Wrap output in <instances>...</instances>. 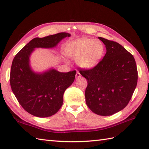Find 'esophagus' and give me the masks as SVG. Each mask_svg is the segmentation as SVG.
Listing matches in <instances>:
<instances>
[{
  "instance_id": "obj_1",
  "label": "esophagus",
  "mask_w": 149,
  "mask_h": 149,
  "mask_svg": "<svg viewBox=\"0 0 149 149\" xmlns=\"http://www.w3.org/2000/svg\"><path fill=\"white\" fill-rule=\"evenodd\" d=\"M81 77V74H80V73L79 72H77L76 75H75V77H76V78H79V77Z\"/></svg>"
}]
</instances>
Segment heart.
Wrapping results in <instances>:
<instances>
[{"label":"heart","mask_w":149,"mask_h":149,"mask_svg":"<svg viewBox=\"0 0 149 149\" xmlns=\"http://www.w3.org/2000/svg\"><path fill=\"white\" fill-rule=\"evenodd\" d=\"M104 47L100 41L90 38H81L67 44L65 54L77 61L81 67L90 69L98 65L104 54Z\"/></svg>","instance_id":"b5f03b06"}]
</instances>
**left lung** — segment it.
<instances>
[{
    "label": "left lung",
    "instance_id": "8db88e82",
    "mask_svg": "<svg viewBox=\"0 0 149 149\" xmlns=\"http://www.w3.org/2000/svg\"><path fill=\"white\" fill-rule=\"evenodd\" d=\"M106 45V54L95 67L80 69L88 81L86 103L101 116L112 115L127 105L138 82L135 59L120 44L99 37Z\"/></svg>",
    "mask_w": 149,
    "mask_h": 149
}]
</instances>
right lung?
Returning a JSON list of instances; mask_svg holds the SVG:
<instances>
[{
	"label": "right lung",
	"instance_id": "right-lung-1",
	"mask_svg": "<svg viewBox=\"0 0 149 149\" xmlns=\"http://www.w3.org/2000/svg\"><path fill=\"white\" fill-rule=\"evenodd\" d=\"M70 34L60 33L43 38H35L23 47L12 62L10 72L11 90L22 107L37 117L54 115L61 108L63 94L73 83L76 71L59 72L50 68L43 72H34L30 56L36 48L52 49Z\"/></svg>",
	"mask_w": 149,
	"mask_h": 149
}]
</instances>
